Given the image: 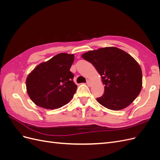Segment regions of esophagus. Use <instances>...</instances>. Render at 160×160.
<instances>
[{
	"label": "esophagus",
	"mask_w": 160,
	"mask_h": 160,
	"mask_svg": "<svg viewBox=\"0 0 160 160\" xmlns=\"http://www.w3.org/2000/svg\"><path fill=\"white\" fill-rule=\"evenodd\" d=\"M87 84H88V86H91V81H90V80H88V81H87Z\"/></svg>",
	"instance_id": "obj_1"
}]
</instances>
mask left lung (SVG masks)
Masks as SVG:
<instances>
[{"label": "left lung", "mask_w": 160, "mask_h": 160, "mask_svg": "<svg viewBox=\"0 0 160 160\" xmlns=\"http://www.w3.org/2000/svg\"><path fill=\"white\" fill-rule=\"evenodd\" d=\"M82 57L90 62L105 85L104 94L97 101L103 107L118 111L127 108L142 88V72L138 62L117 47L89 51Z\"/></svg>", "instance_id": "left-lung-1"}]
</instances>
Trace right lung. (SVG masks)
Here are the masks:
<instances>
[{"instance_id": "obj_1", "label": "right lung", "mask_w": 160, "mask_h": 160, "mask_svg": "<svg viewBox=\"0 0 160 160\" xmlns=\"http://www.w3.org/2000/svg\"><path fill=\"white\" fill-rule=\"evenodd\" d=\"M73 54L62 52L37 65L26 80L27 93L37 105L54 109L68 103L77 86L70 71Z\"/></svg>"}]
</instances>
